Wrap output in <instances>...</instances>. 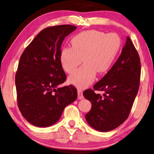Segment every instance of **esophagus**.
Masks as SVG:
<instances>
[{
  "label": "esophagus",
  "mask_w": 154,
  "mask_h": 154,
  "mask_svg": "<svg viewBox=\"0 0 154 154\" xmlns=\"http://www.w3.org/2000/svg\"><path fill=\"white\" fill-rule=\"evenodd\" d=\"M78 98H79V100H82L84 98V96H83L82 95V91L79 89L78 90Z\"/></svg>",
  "instance_id": "1"
}]
</instances>
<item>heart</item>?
<instances>
[{
  "label": "heart",
  "instance_id": "b5f03b06",
  "mask_svg": "<svg viewBox=\"0 0 154 154\" xmlns=\"http://www.w3.org/2000/svg\"><path fill=\"white\" fill-rule=\"evenodd\" d=\"M72 47L60 50V60L63 69L71 74L81 63L79 69L70 75L69 82L79 88L87 87L99 74L110 69L119 53L122 42L114 32L105 34L97 30L83 31L71 40Z\"/></svg>",
  "mask_w": 154,
  "mask_h": 154
}]
</instances>
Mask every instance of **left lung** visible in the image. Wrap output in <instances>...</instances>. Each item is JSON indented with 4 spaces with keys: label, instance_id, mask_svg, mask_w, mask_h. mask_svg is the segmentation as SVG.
Segmentation results:
<instances>
[{
    "label": "left lung",
    "instance_id": "1",
    "mask_svg": "<svg viewBox=\"0 0 154 154\" xmlns=\"http://www.w3.org/2000/svg\"><path fill=\"white\" fill-rule=\"evenodd\" d=\"M140 62L130 37H127L122 54L109 71L94 89L83 95L91 103L85 119L91 127L100 132H108L119 127L128 117L139 88ZM95 90H103L102 95Z\"/></svg>",
    "mask_w": 154,
    "mask_h": 154
}]
</instances>
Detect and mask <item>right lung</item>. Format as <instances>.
<instances>
[{"mask_svg":"<svg viewBox=\"0 0 154 154\" xmlns=\"http://www.w3.org/2000/svg\"><path fill=\"white\" fill-rule=\"evenodd\" d=\"M75 29L59 25L42 30L20 57L15 80L17 105L25 119L35 126L55 124L64 108L76 100L77 89L72 85L59 87L66 79L60 46Z\"/></svg>","mask_w":154,"mask_h":154,"instance_id":"1","label":"right lung"}]
</instances>
